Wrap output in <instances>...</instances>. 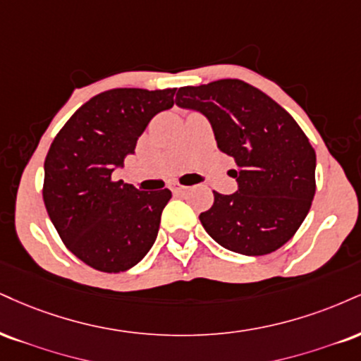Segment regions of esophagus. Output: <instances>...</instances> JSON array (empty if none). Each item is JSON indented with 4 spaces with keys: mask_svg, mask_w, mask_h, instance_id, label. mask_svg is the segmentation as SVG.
I'll return each mask as SVG.
<instances>
[{
    "mask_svg": "<svg viewBox=\"0 0 361 361\" xmlns=\"http://www.w3.org/2000/svg\"><path fill=\"white\" fill-rule=\"evenodd\" d=\"M171 192L173 193H183V192H186V186L180 185V183H173L171 185Z\"/></svg>",
    "mask_w": 361,
    "mask_h": 361,
    "instance_id": "34e87169",
    "label": "esophagus"
}]
</instances>
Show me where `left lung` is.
I'll return each mask as SVG.
<instances>
[{
  "label": "left lung",
  "mask_w": 361,
  "mask_h": 361,
  "mask_svg": "<svg viewBox=\"0 0 361 361\" xmlns=\"http://www.w3.org/2000/svg\"><path fill=\"white\" fill-rule=\"evenodd\" d=\"M176 106L203 114L222 153L235 161L237 192H214L200 214L216 244L242 255H266L305 222L316 192V153L296 121L269 95L237 79L181 87Z\"/></svg>",
  "instance_id": "8db88e82"
}]
</instances>
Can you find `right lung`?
<instances>
[{
	"label": "right lung",
	"mask_w": 361,
	"mask_h": 361,
	"mask_svg": "<svg viewBox=\"0 0 361 361\" xmlns=\"http://www.w3.org/2000/svg\"><path fill=\"white\" fill-rule=\"evenodd\" d=\"M176 89H112L85 102L56 134L45 159L43 202L67 249L102 272L141 262L158 235L168 188L137 192L112 173L134 154Z\"/></svg>",
	"instance_id": "add662e5"
}]
</instances>
